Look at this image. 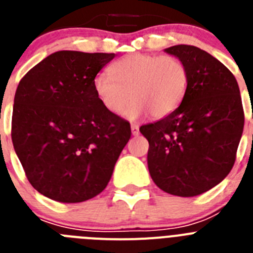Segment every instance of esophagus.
Listing matches in <instances>:
<instances>
[{"instance_id":"esophagus-1","label":"esophagus","mask_w":253,"mask_h":253,"mask_svg":"<svg viewBox=\"0 0 253 253\" xmlns=\"http://www.w3.org/2000/svg\"><path fill=\"white\" fill-rule=\"evenodd\" d=\"M131 134H133V135H138V134H139V126H138L137 124H131Z\"/></svg>"}]
</instances>
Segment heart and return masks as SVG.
I'll return each instance as SVG.
<instances>
[{
	"label": "heart",
	"mask_w": 253,
	"mask_h": 253,
	"mask_svg": "<svg viewBox=\"0 0 253 253\" xmlns=\"http://www.w3.org/2000/svg\"><path fill=\"white\" fill-rule=\"evenodd\" d=\"M109 73L93 78L96 97L114 115H122L131 99L125 113L129 119L147 113L152 118L167 116L184 100L189 84L186 66L172 55H125L111 64Z\"/></svg>",
	"instance_id": "heart-1"
}]
</instances>
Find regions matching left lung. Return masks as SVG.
I'll list each match as a JSON object with an SVG mask.
<instances>
[{"mask_svg": "<svg viewBox=\"0 0 253 253\" xmlns=\"http://www.w3.org/2000/svg\"><path fill=\"white\" fill-rule=\"evenodd\" d=\"M165 51L186 66V93L175 111L139 130L149 143L147 161L154 184L171 195L190 198L231 172L245 114L236 78L216 58L184 44Z\"/></svg>", "mask_w": 253, "mask_h": 253, "instance_id": "8db88e82", "label": "left lung"}]
</instances>
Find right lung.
<instances>
[{"instance_id":"add662e5","label":"right lung","mask_w":253,"mask_h":253,"mask_svg":"<svg viewBox=\"0 0 253 253\" xmlns=\"http://www.w3.org/2000/svg\"><path fill=\"white\" fill-rule=\"evenodd\" d=\"M114 53L59 50L26 73L15 93L11 138L29 182L59 203H81L107 186L131 135L105 110L93 78Z\"/></svg>"}]
</instances>
